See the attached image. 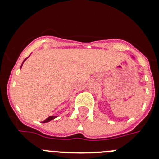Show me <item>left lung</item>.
<instances>
[{"label":"left lung","instance_id":"8db88e82","mask_svg":"<svg viewBox=\"0 0 159 159\" xmlns=\"http://www.w3.org/2000/svg\"><path fill=\"white\" fill-rule=\"evenodd\" d=\"M131 58H132V59H134V57H133V56H131Z\"/></svg>","mask_w":159,"mask_h":159}]
</instances>
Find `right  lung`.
Masks as SVG:
<instances>
[{"mask_svg":"<svg viewBox=\"0 0 159 159\" xmlns=\"http://www.w3.org/2000/svg\"><path fill=\"white\" fill-rule=\"evenodd\" d=\"M28 58H26L25 59V60H24L23 61V63H22V64H21V66H20V68H21V67H22V65H23V64H24V62H25V60H27ZM57 116H49L48 118V119H46L45 120H44V121H43L42 122V123H48V122H50V121H52V119H56V118H57Z\"/></svg>","mask_w":159,"mask_h":159,"instance_id":"add662e5","label":"right lung"}]
</instances>
